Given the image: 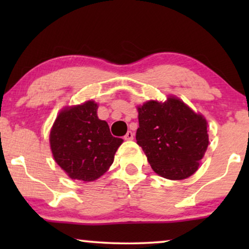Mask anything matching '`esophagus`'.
<instances>
[{"instance_id":"esophagus-1","label":"esophagus","mask_w":249,"mask_h":249,"mask_svg":"<svg viewBox=\"0 0 249 249\" xmlns=\"http://www.w3.org/2000/svg\"><path fill=\"white\" fill-rule=\"evenodd\" d=\"M125 141H132V139H134V134H132L131 131H128L127 134L124 135V137Z\"/></svg>"}]
</instances>
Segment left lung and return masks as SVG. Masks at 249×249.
<instances>
[{"instance_id": "8db88e82", "label": "left lung", "mask_w": 249, "mask_h": 249, "mask_svg": "<svg viewBox=\"0 0 249 249\" xmlns=\"http://www.w3.org/2000/svg\"><path fill=\"white\" fill-rule=\"evenodd\" d=\"M136 141L152 169L163 178L182 180L194 175L209 146L207 122L177 97L138 107Z\"/></svg>"}]
</instances>
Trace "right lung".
I'll return each mask as SVG.
<instances>
[{"mask_svg": "<svg viewBox=\"0 0 249 249\" xmlns=\"http://www.w3.org/2000/svg\"><path fill=\"white\" fill-rule=\"evenodd\" d=\"M97 107L94 101L66 107L51 129L53 158L71 179L88 182L100 178L124 142L111 135L107 121L98 119Z\"/></svg>", "mask_w": 249, "mask_h": 249, "instance_id": "add662e5", "label": "right lung"}]
</instances>
